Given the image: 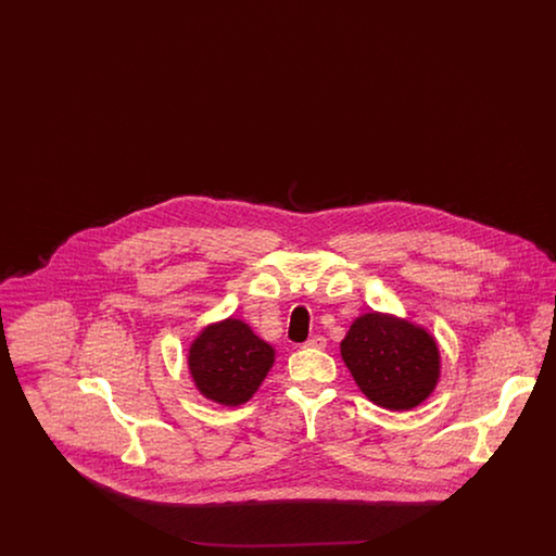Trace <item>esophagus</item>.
Here are the masks:
<instances>
[{"label": "esophagus", "instance_id": "34e87169", "mask_svg": "<svg viewBox=\"0 0 556 556\" xmlns=\"http://www.w3.org/2000/svg\"><path fill=\"white\" fill-rule=\"evenodd\" d=\"M327 345V340L323 338V336H313L306 344H304V348H315V350H323Z\"/></svg>", "mask_w": 556, "mask_h": 556}]
</instances>
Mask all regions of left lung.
Returning <instances> with one entry per match:
<instances>
[{
	"instance_id": "obj_1",
	"label": "left lung",
	"mask_w": 556,
	"mask_h": 556,
	"mask_svg": "<svg viewBox=\"0 0 556 556\" xmlns=\"http://www.w3.org/2000/svg\"><path fill=\"white\" fill-rule=\"evenodd\" d=\"M340 352L358 390L388 410L424 404L442 375L438 340L424 325L390 313L354 318Z\"/></svg>"
}]
</instances>
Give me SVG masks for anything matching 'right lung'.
<instances>
[{
  "mask_svg": "<svg viewBox=\"0 0 556 556\" xmlns=\"http://www.w3.org/2000/svg\"><path fill=\"white\" fill-rule=\"evenodd\" d=\"M275 348L241 318L208 323L187 350V369L195 390L216 404L239 406L258 392L275 365Z\"/></svg>",
  "mask_w": 556,
  "mask_h": 556,
  "instance_id": "obj_1",
  "label": "right lung"
}]
</instances>
